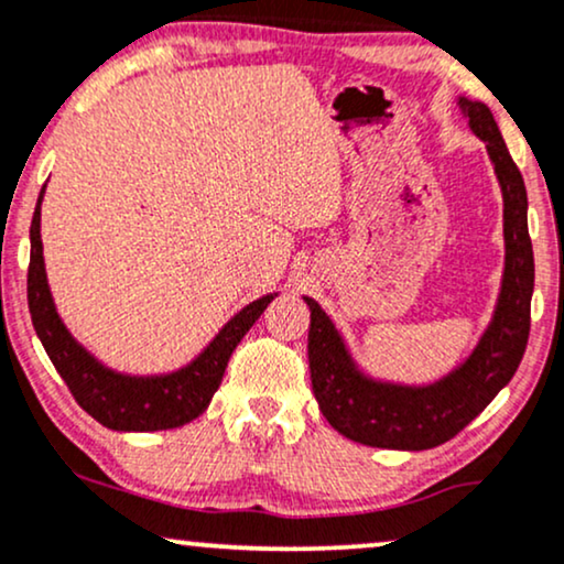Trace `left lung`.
I'll return each instance as SVG.
<instances>
[{
    "label": "left lung",
    "mask_w": 564,
    "mask_h": 564,
    "mask_svg": "<svg viewBox=\"0 0 564 564\" xmlns=\"http://www.w3.org/2000/svg\"><path fill=\"white\" fill-rule=\"evenodd\" d=\"M470 131L486 141L505 202V275L497 307L476 349L457 368L425 386L381 381L359 370L347 341L310 296V378L323 417L357 444L423 452L457 436L512 381L531 330L533 247L528 194L507 152L497 120L484 101L457 97Z\"/></svg>",
    "instance_id": "obj_1"
}]
</instances>
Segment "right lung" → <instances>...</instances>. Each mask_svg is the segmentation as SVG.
I'll list each match as a JSON object with an SVG mask.
<instances>
[{"instance_id": "add662e5", "label": "right lung", "mask_w": 564, "mask_h": 564, "mask_svg": "<svg viewBox=\"0 0 564 564\" xmlns=\"http://www.w3.org/2000/svg\"><path fill=\"white\" fill-rule=\"evenodd\" d=\"M46 188V186H44ZM39 194L36 213L31 220V264H29V310L36 336L42 338L46 355L67 383L76 402L97 423L112 431H167L181 429L199 417L213 402V393L223 381L228 359L239 341L247 336L257 317L278 294H264L249 302L241 312L217 330V336L207 344L199 357L173 372L162 376H128L88 355L70 330L65 328L63 317L54 307L50 283L44 268V243H42V199Z\"/></svg>"}]
</instances>
